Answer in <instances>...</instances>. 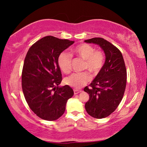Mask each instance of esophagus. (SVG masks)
Returning a JSON list of instances; mask_svg holds the SVG:
<instances>
[{"label":"esophagus","instance_id":"1","mask_svg":"<svg viewBox=\"0 0 147 147\" xmlns=\"http://www.w3.org/2000/svg\"><path fill=\"white\" fill-rule=\"evenodd\" d=\"M81 92H82V90H74V95H76V94H78V93H80Z\"/></svg>","mask_w":147,"mask_h":147}]
</instances>
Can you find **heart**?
<instances>
[{
    "mask_svg": "<svg viewBox=\"0 0 147 147\" xmlns=\"http://www.w3.org/2000/svg\"><path fill=\"white\" fill-rule=\"evenodd\" d=\"M73 52L78 57L84 60L82 69L88 70L92 74H98L104 66L105 57L101 51L96 50L91 45L86 43H80L73 49ZM72 55L66 52H62L57 57V64L60 69L65 74L71 71ZM90 80V76L87 72L73 73L64 79L67 85L74 88H80Z\"/></svg>",
    "mask_w": 147,
    "mask_h": 147,
    "instance_id": "heart-1",
    "label": "heart"
}]
</instances>
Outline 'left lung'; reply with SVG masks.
<instances>
[{
    "label": "left lung",
    "instance_id": "1",
    "mask_svg": "<svg viewBox=\"0 0 147 147\" xmlns=\"http://www.w3.org/2000/svg\"><path fill=\"white\" fill-rule=\"evenodd\" d=\"M85 42L98 45L105 54L104 66L84 88L90 96L85 105L87 113L94 118H105L117 109L123 97L127 80L125 63L119 50L106 40L98 37Z\"/></svg>",
    "mask_w": 147,
    "mask_h": 147
}]
</instances>
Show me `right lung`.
<instances>
[{
  "label": "right lung",
  "mask_w": 147,
  "mask_h": 147,
  "mask_svg": "<svg viewBox=\"0 0 147 147\" xmlns=\"http://www.w3.org/2000/svg\"><path fill=\"white\" fill-rule=\"evenodd\" d=\"M74 41L47 36L28 51L22 71V89L28 105L37 116L55 121L64 113L74 92L69 86L59 87L62 77L57 64L61 52Z\"/></svg>",
  "instance_id": "obj_1"
}]
</instances>
